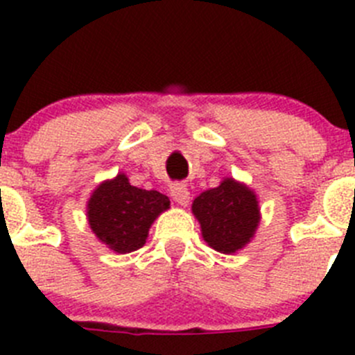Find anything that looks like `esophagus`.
I'll list each match as a JSON object with an SVG mask.
<instances>
[{
    "label": "esophagus",
    "instance_id": "34e87169",
    "mask_svg": "<svg viewBox=\"0 0 355 355\" xmlns=\"http://www.w3.org/2000/svg\"><path fill=\"white\" fill-rule=\"evenodd\" d=\"M171 195L175 202L180 205H187L190 202V191H188L187 184L180 183V181H175V183L171 184Z\"/></svg>",
    "mask_w": 355,
    "mask_h": 355
}]
</instances>
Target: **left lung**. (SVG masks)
<instances>
[{
    "label": "left lung",
    "mask_w": 355,
    "mask_h": 355,
    "mask_svg": "<svg viewBox=\"0 0 355 355\" xmlns=\"http://www.w3.org/2000/svg\"><path fill=\"white\" fill-rule=\"evenodd\" d=\"M191 211L200 223L204 241L225 254L244 248L259 223L256 195L234 180L198 195Z\"/></svg>",
    "instance_id": "8db88e82"
}]
</instances>
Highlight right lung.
<instances>
[{"instance_id": "right-lung-1", "label": "right lung", "mask_w": 355, "mask_h": 355, "mask_svg": "<svg viewBox=\"0 0 355 355\" xmlns=\"http://www.w3.org/2000/svg\"><path fill=\"white\" fill-rule=\"evenodd\" d=\"M168 197L132 187L125 174L104 181L89 200V225L101 242L125 254L143 248L151 223L165 209Z\"/></svg>"}]
</instances>
